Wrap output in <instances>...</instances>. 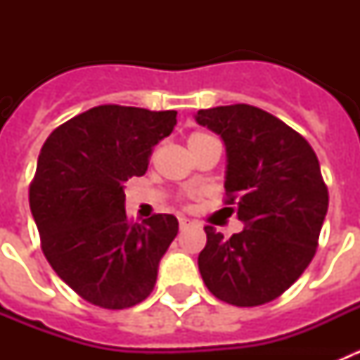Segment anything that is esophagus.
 Returning a JSON list of instances; mask_svg holds the SVG:
<instances>
[{
	"mask_svg": "<svg viewBox=\"0 0 360 360\" xmlns=\"http://www.w3.org/2000/svg\"><path fill=\"white\" fill-rule=\"evenodd\" d=\"M178 224H180V231H186V229L193 227V225H195V221L189 218H178Z\"/></svg>",
	"mask_w": 360,
	"mask_h": 360,
	"instance_id": "obj_1",
	"label": "esophagus"
}]
</instances>
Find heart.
<instances>
[{"label":"heart","instance_id":"1","mask_svg":"<svg viewBox=\"0 0 360 360\" xmlns=\"http://www.w3.org/2000/svg\"><path fill=\"white\" fill-rule=\"evenodd\" d=\"M200 139H212V136L207 135V133H193V135L189 136V142L200 141Z\"/></svg>","mask_w":360,"mask_h":360}]
</instances>
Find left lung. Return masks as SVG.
I'll use <instances>...</instances> for the list:
<instances>
[{"mask_svg":"<svg viewBox=\"0 0 360 360\" xmlns=\"http://www.w3.org/2000/svg\"><path fill=\"white\" fill-rule=\"evenodd\" d=\"M195 119L224 141L227 203L236 202L245 224L231 238L205 227L200 274L219 301L265 304L288 290L316 254L328 211L319 160L303 136L259 108H209Z\"/></svg>","mask_w":360,"mask_h":360,"instance_id":"obj_1","label":"left lung"}]
</instances>
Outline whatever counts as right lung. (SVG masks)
I'll return each mask as SVG.
<instances>
[{
	"instance_id": "1",
	"label": "right lung",
	"mask_w": 360,
	"mask_h": 360,
	"mask_svg": "<svg viewBox=\"0 0 360 360\" xmlns=\"http://www.w3.org/2000/svg\"><path fill=\"white\" fill-rule=\"evenodd\" d=\"M176 111L91 108L53 129L30 186V211L56 274L88 303L122 310L155 288L158 263L178 232L173 214L131 224L124 182L148 171L151 148Z\"/></svg>"
}]
</instances>
